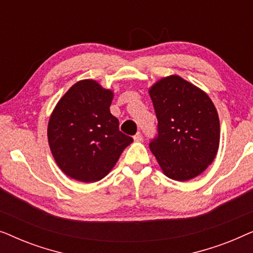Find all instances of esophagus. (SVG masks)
<instances>
[{"mask_svg":"<svg viewBox=\"0 0 253 253\" xmlns=\"http://www.w3.org/2000/svg\"><path fill=\"white\" fill-rule=\"evenodd\" d=\"M133 139H134V141H141V140H143V136H141L140 132H138V133L134 134Z\"/></svg>","mask_w":253,"mask_h":253,"instance_id":"34e87169","label":"esophagus"}]
</instances>
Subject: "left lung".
<instances>
[{
	"instance_id": "left-lung-1",
	"label": "left lung",
	"mask_w": 253,
	"mask_h": 253,
	"mask_svg": "<svg viewBox=\"0 0 253 253\" xmlns=\"http://www.w3.org/2000/svg\"><path fill=\"white\" fill-rule=\"evenodd\" d=\"M158 119L152 153L167 177L185 182L199 176L219 150L220 121L206 92L177 75L148 88Z\"/></svg>"
}]
</instances>
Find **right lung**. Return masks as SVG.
<instances>
[{
  "label": "right lung",
  "mask_w": 253,
  "mask_h": 253,
  "mask_svg": "<svg viewBox=\"0 0 253 253\" xmlns=\"http://www.w3.org/2000/svg\"><path fill=\"white\" fill-rule=\"evenodd\" d=\"M114 92L83 79L58 100L47 127L48 144L58 168L79 182L102 179L133 139L112 115Z\"/></svg>",
  "instance_id": "right-lung-1"
}]
</instances>
